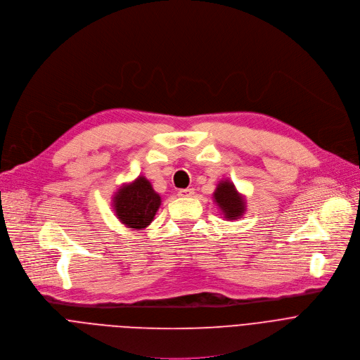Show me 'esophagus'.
<instances>
[{
  "label": "esophagus",
  "instance_id": "34e87169",
  "mask_svg": "<svg viewBox=\"0 0 360 360\" xmlns=\"http://www.w3.org/2000/svg\"><path fill=\"white\" fill-rule=\"evenodd\" d=\"M194 194V188H181L179 190V197H191Z\"/></svg>",
  "mask_w": 360,
  "mask_h": 360
}]
</instances>
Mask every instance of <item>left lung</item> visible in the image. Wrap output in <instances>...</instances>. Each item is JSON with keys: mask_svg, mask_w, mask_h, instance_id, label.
I'll return each mask as SVG.
<instances>
[{"mask_svg": "<svg viewBox=\"0 0 360 360\" xmlns=\"http://www.w3.org/2000/svg\"><path fill=\"white\" fill-rule=\"evenodd\" d=\"M214 201L221 208L224 219L238 220L245 211L244 197L237 191L236 186L230 180L219 183L214 191Z\"/></svg>", "mask_w": 360, "mask_h": 360, "instance_id": "1", "label": "left lung"}]
</instances>
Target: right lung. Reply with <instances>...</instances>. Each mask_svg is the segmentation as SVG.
Listing matches in <instances>:
<instances>
[{"instance_id": "right-lung-1", "label": "right lung", "mask_w": 360, "mask_h": 360, "mask_svg": "<svg viewBox=\"0 0 360 360\" xmlns=\"http://www.w3.org/2000/svg\"><path fill=\"white\" fill-rule=\"evenodd\" d=\"M160 202V195L143 176L122 186L113 197V208L120 223L136 230L146 229L153 221Z\"/></svg>"}]
</instances>
